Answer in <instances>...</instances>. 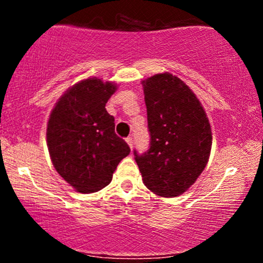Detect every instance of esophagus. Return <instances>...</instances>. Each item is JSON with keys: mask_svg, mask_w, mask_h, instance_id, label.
<instances>
[{"mask_svg": "<svg viewBox=\"0 0 263 263\" xmlns=\"http://www.w3.org/2000/svg\"><path fill=\"white\" fill-rule=\"evenodd\" d=\"M126 142H127V144L129 146V148H132V147H134V140H132L131 136H128V137L126 138Z\"/></svg>", "mask_w": 263, "mask_h": 263, "instance_id": "esophagus-1", "label": "esophagus"}]
</instances>
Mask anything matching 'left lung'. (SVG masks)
I'll use <instances>...</instances> for the list:
<instances>
[{
  "instance_id": "left-lung-1",
  "label": "left lung",
  "mask_w": 263,
  "mask_h": 263,
  "mask_svg": "<svg viewBox=\"0 0 263 263\" xmlns=\"http://www.w3.org/2000/svg\"><path fill=\"white\" fill-rule=\"evenodd\" d=\"M149 148L135 161L144 185L173 198L194 184L210 156L209 120L195 93L179 78L156 74L143 81Z\"/></svg>"
}]
</instances>
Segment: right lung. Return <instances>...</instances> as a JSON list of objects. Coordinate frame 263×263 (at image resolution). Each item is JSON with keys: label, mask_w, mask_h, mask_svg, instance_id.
Here are the masks:
<instances>
[{"label": "right lung", "mask_w": 263, "mask_h": 263, "mask_svg": "<svg viewBox=\"0 0 263 263\" xmlns=\"http://www.w3.org/2000/svg\"><path fill=\"white\" fill-rule=\"evenodd\" d=\"M115 91V84L90 78L70 87L50 114L47 144L53 165L79 193L108 185L117 164L131 152L115 134V119L105 108Z\"/></svg>", "instance_id": "obj_1"}]
</instances>
